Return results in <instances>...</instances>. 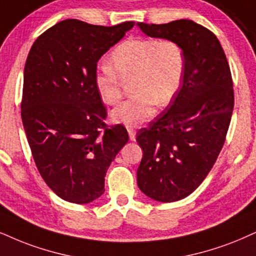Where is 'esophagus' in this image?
<instances>
[{"mask_svg":"<svg viewBox=\"0 0 256 256\" xmlns=\"http://www.w3.org/2000/svg\"><path fill=\"white\" fill-rule=\"evenodd\" d=\"M135 129L134 128H128V134H129V138H130V140H135Z\"/></svg>","mask_w":256,"mask_h":256,"instance_id":"obj_1","label":"esophagus"}]
</instances>
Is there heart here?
I'll return each mask as SVG.
<instances>
[{
    "label": "heart",
    "mask_w": 256,
    "mask_h": 256,
    "mask_svg": "<svg viewBox=\"0 0 256 256\" xmlns=\"http://www.w3.org/2000/svg\"><path fill=\"white\" fill-rule=\"evenodd\" d=\"M94 83L103 103L114 106L122 98V80L133 78L135 96L112 112V120L134 128L150 120L156 104L166 106L180 88L185 71V52L178 41L134 38L112 50Z\"/></svg>",
    "instance_id": "1"
}]
</instances>
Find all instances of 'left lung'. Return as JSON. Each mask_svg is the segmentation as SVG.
I'll use <instances>...</instances> for the list:
<instances>
[{"label":"left lung","instance_id":"left-lung-1","mask_svg":"<svg viewBox=\"0 0 256 256\" xmlns=\"http://www.w3.org/2000/svg\"><path fill=\"white\" fill-rule=\"evenodd\" d=\"M138 26L148 36L178 41L185 52L178 92L136 134L144 150L138 188L152 200L171 203L202 184L224 144L234 109L232 72L215 34L194 21Z\"/></svg>","mask_w":256,"mask_h":256}]
</instances>
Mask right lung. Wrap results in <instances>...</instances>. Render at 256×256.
Masks as SVG:
<instances>
[{"label":"right lung","mask_w":256,"mask_h":256,"mask_svg":"<svg viewBox=\"0 0 256 256\" xmlns=\"http://www.w3.org/2000/svg\"><path fill=\"white\" fill-rule=\"evenodd\" d=\"M68 18L44 32L28 53L21 118L38 171L62 200L86 204L104 192L110 164L128 142L124 126H108L94 88L97 62L132 30Z\"/></svg>","instance_id":"obj_1"}]
</instances>
